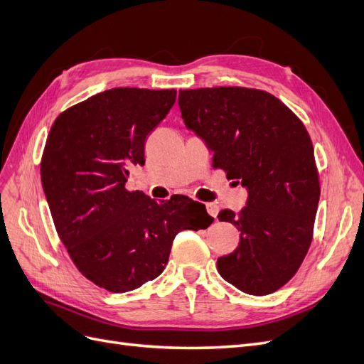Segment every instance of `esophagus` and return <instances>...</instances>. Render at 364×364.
Instances as JSON below:
<instances>
[{"instance_id": "1", "label": "esophagus", "mask_w": 364, "mask_h": 364, "mask_svg": "<svg viewBox=\"0 0 364 364\" xmlns=\"http://www.w3.org/2000/svg\"><path fill=\"white\" fill-rule=\"evenodd\" d=\"M207 211H208V214L210 216H213L214 219H218V214H219V207L214 204V203H208L207 205Z\"/></svg>"}]
</instances>
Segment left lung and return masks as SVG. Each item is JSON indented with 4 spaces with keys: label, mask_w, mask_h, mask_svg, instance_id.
<instances>
[{
    "label": "left lung",
    "mask_w": 364,
    "mask_h": 364,
    "mask_svg": "<svg viewBox=\"0 0 364 364\" xmlns=\"http://www.w3.org/2000/svg\"><path fill=\"white\" fill-rule=\"evenodd\" d=\"M178 106L186 127L214 153L213 166L247 191L243 210L218 216L240 231L238 247L218 259L220 276L250 295L277 291L306 257L319 203L304 124L273 94L253 88L183 90Z\"/></svg>",
    "instance_id": "obj_1"
}]
</instances>
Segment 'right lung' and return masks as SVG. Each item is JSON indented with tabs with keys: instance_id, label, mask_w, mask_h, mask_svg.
Listing matches in <instances>:
<instances>
[{
	"instance_id": "1",
	"label": "right lung",
	"mask_w": 364,
	"mask_h": 364,
	"mask_svg": "<svg viewBox=\"0 0 364 364\" xmlns=\"http://www.w3.org/2000/svg\"><path fill=\"white\" fill-rule=\"evenodd\" d=\"M175 90L112 88L58 115L40 165L57 232L92 284L127 292L156 279L180 231L205 230L213 218L187 196L164 203L126 181L145 164V139L175 103Z\"/></svg>"
}]
</instances>
